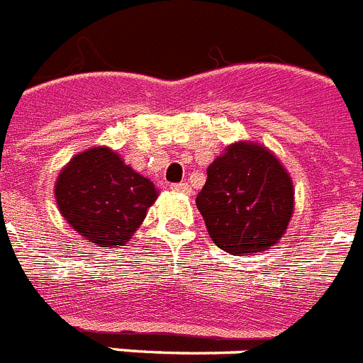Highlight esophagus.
I'll use <instances>...</instances> for the list:
<instances>
[{"label": "esophagus", "mask_w": 363, "mask_h": 363, "mask_svg": "<svg viewBox=\"0 0 363 363\" xmlns=\"http://www.w3.org/2000/svg\"><path fill=\"white\" fill-rule=\"evenodd\" d=\"M172 190L173 191H181V194H186L190 196L191 194V186L188 182H179V184H172Z\"/></svg>", "instance_id": "34e87169"}]
</instances>
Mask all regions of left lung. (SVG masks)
I'll return each instance as SVG.
<instances>
[{"mask_svg": "<svg viewBox=\"0 0 363 363\" xmlns=\"http://www.w3.org/2000/svg\"><path fill=\"white\" fill-rule=\"evenodd\" d=\"M206 175L196 205L219 249L245 257L279 243L294 216L295 190L273 151L258 142H234Z\"/></svg>", "mask_w": 363, "mask_h": 363, "instance_id": "obj_1", "label": "left lung"}]
</instances>
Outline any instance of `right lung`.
Returning a JSON list of instances; mask_svg holds the SVG:
<instances>
[{"instance_id":"add662e5","label":"right lung","mask_w":363,"mask_h":363,"mask_svg":"<svg viewBox=\"0 0 363 363\" xmlns=\"http://www.w3.org/2000/svg\"><path fill=\"white\" fill-rule=\"evenodd\" d=\"M158 190L106 145L73 155L55 182L66 223L94 247H120L144 223Z\"/></svg>"}]
</instances>
